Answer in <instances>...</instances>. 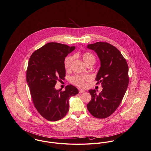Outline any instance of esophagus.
I'll use <instances>...</instances> for the list:
<instances>
[{"label":"esophagus","instance_id":"34e87169","mask_svg":"<svg viewBox=\"0 0 151 151\" xmlns=\"http://www.w3.org/2000/svg\"><path fill=\"white\" fill-rule=\"evenodd\" d=\"M79 92L80 93H84V92H85V91L83 90V89H79Z\"/></svg>","mask_w":151,"mask_h":151}]
</instances>
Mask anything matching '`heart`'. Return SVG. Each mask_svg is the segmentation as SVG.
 Listing matches in <instances>:
<instances>
[{"instance_id": "1", "label": "heart", "mask_w": 151, "mask_h": 151, "mask_svg": "<svg viewBox=\"0 0 151 151\" xmlns=\"http://www.w3.org/2000/svg\"><path fill=\"white\" fill-rule=\"evenodd\" d=\"M82 59L86 65L92 63L94 64L96 62V58L95 56L89 52H85L81 54ZM73 60V57L72 56H68L65 58L64 61V68L67 71H69L71 68L72 63ZM90 79V77L88 75H75L72 77L71 79V82L78 86L79 87H85L86 86V81Z\"/></svg>"}]
</instances>
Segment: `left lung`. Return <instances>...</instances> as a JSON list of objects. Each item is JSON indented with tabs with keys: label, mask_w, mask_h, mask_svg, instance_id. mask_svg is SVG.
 Segmentation results:
<instances>
[{
	"label": "left lung",
	"mask_w": 151,
	"mask_h": 151,
	"mask_svg": "<svg viewBox=\"0 0 151 151\" xmlns=\"http://www.w3.org/2000/svg\"><path fill=\"white\" fill-rule=\"evenodd\" d=\"M87 48L97 53L100 60L95 80L103 90L99 94L95 89L89 90L92 99L87 106L92 115L104 119L115 111L123 100L129 83L128 65L120 51L109 43L96 42Z\"/></svg>",
	"instance_id": "1"
}]
</instances>
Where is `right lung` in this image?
<instances>
[{
    "label": "right lung",
    "mask_w": 151,
    "mask_h": 151,
    "mask_svg": "<svg viewBox=\"0 0 151 151\" xmlns=\"http://www.w3.org/2000/svg\"><path fill=\"white\" fill-rule=\"evenodd\" d=\"M75 46L48 43L34 52L28 64L26 79L34 106L48 121L62 119L69 109V99L79 93L71 84L65 89L55 88L56 81L65 76L64 61Z\"/></svg>",
    "instance_id": "obj_1"
}]
</instances>
